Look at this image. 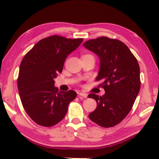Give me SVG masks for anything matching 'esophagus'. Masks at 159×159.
Returning <instances> with one entry per match:
<instances>
[{
	"label": "esophagus",
	"mask_w": 159,
	"mask_h": 159,
	"mask_svg": "<svg viewBox=\"0 0 159 159\" xmlns=\"http://www.w3.org/2000/svg\"><path fill=\"white\" fill-rule=\"evenodd\" d=\"M79 95H80V96H82L83 98H85L87 97H88V94H87V93H83V92L80 93Z\"/></svg>",
	"instance_id": "34e87169"
}]
</instances>
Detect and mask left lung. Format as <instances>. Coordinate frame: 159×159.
Returning a JSON list of instances; mask_svg holds the SVG:
<instances>
[{"label":"left lung","instance_id":"8db88e82","mask_svg":"<svg viewBox=\"0 0 159 159\" xmlns=\"http://www.w3.org/2000/svg\"><path fill=\"white\" fill-rule=\"evenodd\" d=\"M83 46L99 57L96 80L103 82L101 85L105 90L102 96L88 95L97 102L89 118L101 127H114L129 114L140 91L138 61L125 43L107 37L88 40Z\"/></svg>","mask_w":159,"mask_h":159}]
</instances>
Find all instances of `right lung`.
Here are the masks:
<instances>
[{
  "label": "right lung",
  "instance_id": "obj_1",
  "mask_svg": "<svg viewBox=\"0 0 159 159\" xmlns=\"http://www.w3.org/2000/svg\"><path fill=\"white\" fill-rule=\"evenodd\" d=\"M82 41L48 37L37 43L21 61L17 80L19 96L25 111L38 125L52 127L58 124L77 96L74 90L58 91L54 79L61 73L67 56Z\"/></svg>",
  "mask_w": 159,
  "mask_h": 159
}]
</instances>
